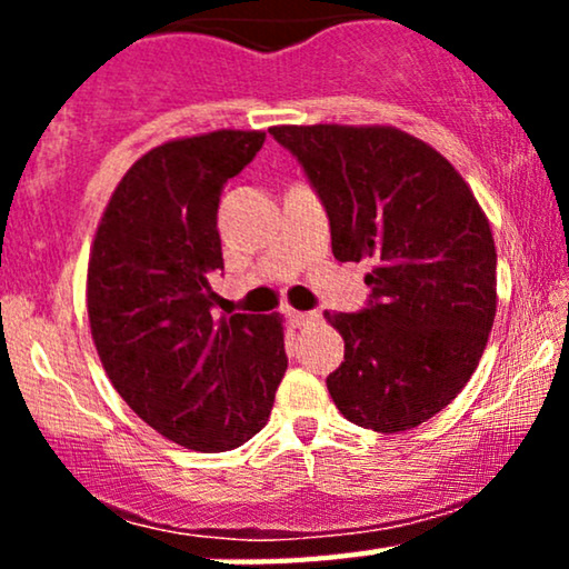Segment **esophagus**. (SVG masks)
<instances>
[{"label": "esophagus", "mask_w": 569, "mask_h": 569, "mask_svg": "<svg viewBox=\"0 0 569 569\" xmlns=\"http://www.w3.org/2000/svg\"><path fill=\"white\" fill-rule=\"evenodd\" d=\"M291 321L297 323V326H312V323L321 321V312H318V310H305V312L293 310L291 312Z\"/></svg>", "instance_id": "esophagus-1"}]
</instances>
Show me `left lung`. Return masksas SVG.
I'll list each match as a JSON object with an SVG mask.
<instances>
[{
  "mask_svg": "<svg viewBox=\"0 0 569 569\" xmlns=\"http://www.w3.org/2000/svg\"><path fill=\"white\" fill-rule=\"evenodd\" d=\"M321 200L339 262L371 259L358 312H326L345 361L326 377L337 409L398 433L466 388L495 321V240L462 176L396 128L280 126Z\"/></svg>",
  "mask_w": 569,
  "mask_h": 569,
  "instance_id": "8db88e82",
  "label": "left lung"
}]
</instances>
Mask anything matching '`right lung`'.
I'll list each match as a JSON object with an SVG mask.
<instances>
[{
	"instance_id": "add662e5",
	"label": "right lung",
	"mask_w": 569,
	"mask_h": 569,
	"mask_svg": "<svg viewBox=\"0 0 569 569\" xmlns=\"http://www.w3.org/2000/svg\"><path fill=\"white\" fill-rule=\"evenodd\" d=\"M264 133L217 130L152 149L122 176L88 267L93 342L114 390L147 426L194 452L264 428L289 358L278 316H217L221 189Z\"/></svg>"
}]
</instances>
